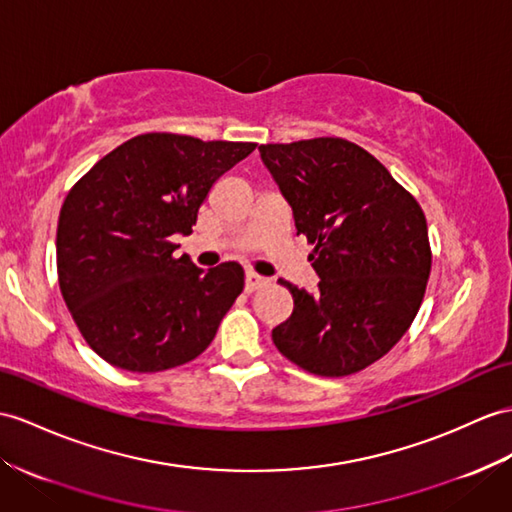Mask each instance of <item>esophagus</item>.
<instances>
[{"instance_id":"34e87169","label":"esophagus","mask_w":512,"mask_h":512,"mask_svg":"<svg viewBox=\"0 0 512 512\" xmlns=\"http://www.w3.org/2000/svg\"><path fill=\"white\" fill-rule=\"evenodd\" d=\"M265 284H267V280L263 276H258V273H247V276H245V291L247 293H254L258 289H263Z\"/></svg>"}]
</instances>
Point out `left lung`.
Instances as JSON below:
<instances>
[{
  "label": "left lung",
  "mask_w": 512,
  "mask_h": 512,
  "mask_svg": "<svg viewBox=\"0 0 512 512\" xmlns=\"http://www.w3.org/2000/svg\"><path fill=\"white\" fill-rule=\"evenodd\" d=\"M315 249V295L280 280L293 313L271 339L293 365L321 378L367 369L402 339L426 293L432 249L417 199L360 145L319 136L260 145Z\"/></svg>",
  "instance_id": "obj_1"
}]
</instances>
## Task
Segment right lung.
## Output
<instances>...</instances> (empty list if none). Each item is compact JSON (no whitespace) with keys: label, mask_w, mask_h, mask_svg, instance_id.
<instances>
[{"label":"right lung","mask_w":512,"mask_h":512,"mask_svg":"<svg viewBox=\"0 0 512 512\" xmlns=\"http://www.w3.org/2000/svg\"><path fill=\"white\" fill-rule=\"evenodd\" d=\"M256 143L147 132L112 149L71 186L60 208V293L84 341L106 363L154 373L213 343L241 295L239 263L215 269L176 258L173 234H191L223 173Z\"/></svg>","instance_id":"obj_1"}]
</instances>
